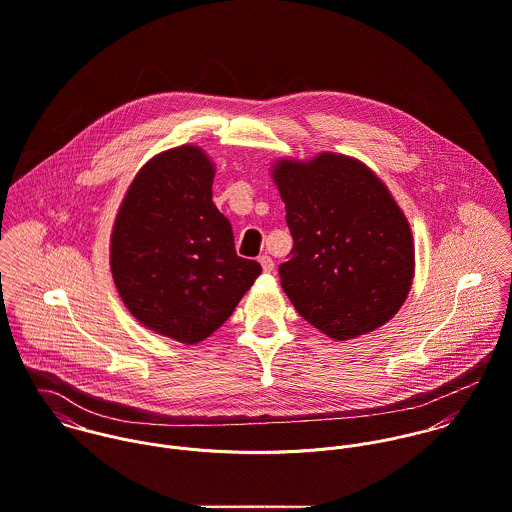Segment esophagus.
Returning a JSON list of instances; mask_svg holds the SVG:
<instances>
[{
	"label": "esophagus",
	"mask_w": 512,
	"mask_h": 512,
	"mask_svg": "<svg viewBox=\"0 0 512 512\" xmlns=\"http://www.w3.org/2000/svg\"><path fill=\"white\" fill-rule=\"evenodd\" d=\"M259 263H261V267H263L265 273H273V271H275V263H273V259H271L269 255L259 257Z\"/></svg>",
	"instance_id": "esophagus-1"
}]
</instances>
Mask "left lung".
Instances as JSON below:
<instances>
[{"instance_id": "left-lung-1", "label": "left lung", "mask_w": 512, "mask_h": 512, "mask_svg": "<svg viewBox=\"0 0 512 512\" xmlns=\"http://www.w3.org/2000/svg\"><path fill=\"white\" fill-rule=\"evenodd\" d=\"M271 178L293 235L279 275L297 312L334 340L392 320L413 283L415 245L388 186L364 162L336 152L279 158Z\"/></svg>"}]
</instances>
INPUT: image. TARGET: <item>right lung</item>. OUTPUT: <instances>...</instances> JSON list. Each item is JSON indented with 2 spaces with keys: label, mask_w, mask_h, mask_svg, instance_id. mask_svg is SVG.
Instances as JSON below:
<instances>
[{
  "label": "right lung",
  "mask_w": 512,
  "mask_h": 512,
  "mask_svg": "<svg viewBox=\"0 0 512 512\" xmlns=\"http://www.w3.org/2000/svg\"><path fill=\"white\" fill-rule=\"evenodd\" d=\"M215 164L184 144L150 158L130 182L110 233V273L128 312L148 330L198 344L261 275L235 253L213 204Z\"/></svg>",
  "instance_id": "obj_1"
}]
</instances>
